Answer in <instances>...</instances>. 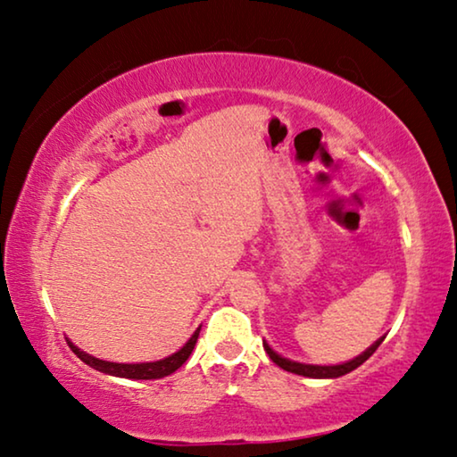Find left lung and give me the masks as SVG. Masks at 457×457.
Instances as JSON below:
<instances>
[{"instance_id":"1","label":"left lung","mask_w":457,"mask_h":457,"mask_svg":"<svg viewBox=\"0 0 457 457\" xmlns=\"http://www.w3.org/2000/svg\"><path fill=\"white\" fill-rule=\"evenodd\" d=\"M384 338H386V337L378 338L376 343H373L367 351L361 353L359 357L346 361V363H340V365H305V363H297V361H289V359H285V357H281V355H277V353L272 351L267 343H262V346H264V351H267V355L270 357L272 363L281 367V370L289 371V373H297V376H303V378L326 379V378H340V376H345V373L357 370L359 365H363L365 361L370 359V357L373 355V353L378 351V346H379L381 343H384Z\"/></svg>"}]
</instances>
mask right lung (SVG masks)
<instances>
[{
	"label": "right lung",
	"instance_id": "add662e5",
	"mask_svg": "<svg viewBox=\"0 0 457 457\" xmlns=\"http://www.w3.org/2000/svg\"><path fill=\"white\" fill-rule=\"evenodd\" d=\"M199 332H201V328H196L195 335L188 338V343L182 346L180 351H176L174 355L160 359V361H154V363H112V361H102V359L87 355V353L79 351L73 343H70V349L76 353V355L84 361L86 365H90V367H94V370H98L102 373H108V376L127 378V379H160V378L170 376V373H174L179 367H182V363H185V361L190 357V353H193V349H195L196 338H199Z\"/></svg>",
	"mask_w": 457,
	"mask_h": 457
}]
</instances>
